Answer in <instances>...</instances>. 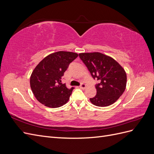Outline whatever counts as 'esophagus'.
I'll return each mask as SVG.
<instances>
[{
	"instance_id": "34e87169",
	"label": "esophagus",
	"mask_w": 154,
	"mask_h": 154,
	"mask_svg": "<svg viewBox=\"0 0 154 154\" xmlns=\"http://www.w3.org/2000/svg\"><path fill=\"white\" fill-rule=\"evenodd\" d=\"M80 88H82V89H85V88H86V85L84 84V83H82L81 85L80 86Z\"/></svg>"
}]
</instances>
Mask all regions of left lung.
I'll use <instances>...</instances> for the list:
<instances>
[{"instance_id": "1", "label": "left lung", "mask_w": 154, "mask_h": 154, "mask_svg": "<svg viewBox=\"0 0 154 154\" xmlns=\"http://www.w3.org/2000/svg\"><path fill=\"white\" fill-rule=\"evenodd\" d=\"M79 57L93 78L99 82L96 85V95L90 98L91 103L97 106H107L115 103L127 85L125 69L114 58L99 52L80 53Z\"/></svg>"}]
</instances>
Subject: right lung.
Returning a JSON list of instances; mask_svg holds the SVG:
<instances>
[{
	"label": "right lung",
	"mask_w": 154,
	"mask_h": 154,
	"mask_svg": "<svg viewBox=\"0 0 154 154\" xmlns=\"http://www.w3.org/2000/svg\"><path fill=\"white\" fill-rule=\"evenodd\" d=\"M76 53L58 51L49 54L37 65L30 77V86L36 99L50 108L67 103L74 87L68 88L61 79L69 65L78 57Z\"/></svg>",
	"instance_id": "add662e5"
}]
</instances>
